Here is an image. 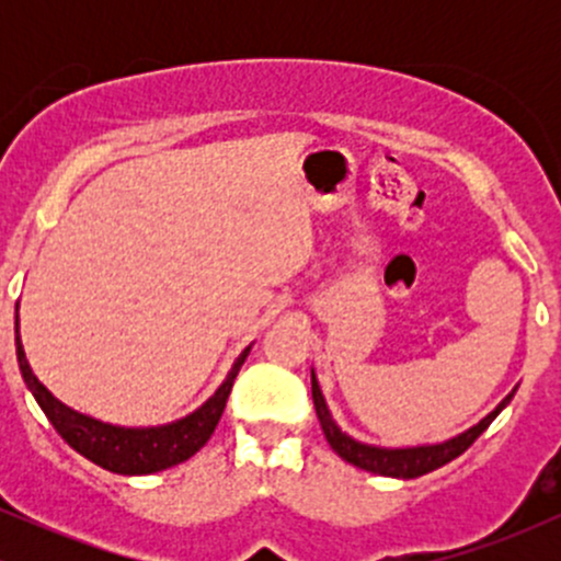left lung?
<instances>
[{
  "instance_id": "obj_1",
  "label": "left lung",
  "mask_w": 561,
  "mask_h": 561,
  "mask_svg": "<svg viewBox=\"0 0 561 561\" xmlns=\"http://www.w3.org/2000/svg\"><path fill=\"white\" fill-rule=\"evenodd\" d=\"M514 388L508 396L501 401L488 416H482L478 424L465 430V433L448 437L443 443H424V446H405V448H388V446H375V443H364L351 437L347 433L340 430V424L332 420L330 405L324 401V392L319 388L317 371L311 369V396H313V405H317V416L321 422V430H324V437L330 440V446L340 459H345L347 465L366 469L371 474H382V478H398V480H414L422 478V474L433 472V469L448 465L454 461L456 456H461L465 450L472 446L478 437L485 433L488 424H491L501 411L506 409L508 401L514 398Z\"/></svg>"
}]
</instances>
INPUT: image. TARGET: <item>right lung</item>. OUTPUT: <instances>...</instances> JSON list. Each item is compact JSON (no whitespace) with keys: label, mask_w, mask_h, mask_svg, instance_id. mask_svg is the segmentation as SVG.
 <instances>
[{"label":"right lung","mask_w":561,"mask_h":561,"mask_svg":"<svg viewBox=\"0 0 561 561\" xmlns=\"http://www.w3.org/2000/svg\"><path fill=\"white\" fill-rule=\"evenodd\" d=\"M15 347H18V364H21V375L28 385L31 396L36 398V403L42 405V411L47 414V420L53 422V427L60 433L62 440L70 448L79 450L81 456H87L89 461H94L96 467L107 469L115 474H152L163 472V469L182 465V461L195 456L205 443L214 435L218 420L224 414V405L234 385V377L240 375L244 358H248L250 347L248 345L240 356L231 364L227 379L218 385V390L208 398L199 409L192 414L182 416V420L158 424V427H121V424H111L94 420V416L81 414V411L70 409L62 401L44 388L38 382V377L31 369L28 358H25L23 343H21V330H18V317H15Z\"/></svg>","instance_id":"1"}]
</instances>
